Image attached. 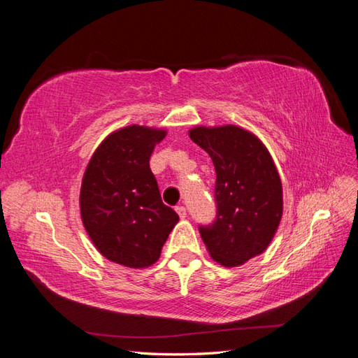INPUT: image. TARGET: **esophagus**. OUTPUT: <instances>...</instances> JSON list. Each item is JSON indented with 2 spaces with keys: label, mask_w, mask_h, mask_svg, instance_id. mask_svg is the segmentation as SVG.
Returning a JSON list of instances; mask_svg holds the SVG:
<instances>
[{
  "label": "esophagus",
  "mask_w": 358,
  "mask_h": 358,
  "mask_svg": "<svg viewBox=\"0 0 358 358\" xmlns=\"http://www.w3.org/2000/svg\"><path fill=\"white\" fill-rule=\"evenodd\" d=\"M176 212H178V215H179V218H180V220L187 218V209L183 208V206H178V208H176Z\"/></svg>",
  "instance_id": "1"
}]
</instances>
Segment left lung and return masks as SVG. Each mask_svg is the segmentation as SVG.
I'll list each match as a JSON object with an SVG mask.
<instances>
[{
	"mask_svg": "<svg viewBox=\"0 0 358 358\" xmlns=\"http://www.w3.org/2000/svg\"><path fill=\"white\" fill-rule=\"evenodd\" d=\"M209 154L216 171L218 212L212 225L200 227L213 262L237 267L263 254L284 212L282 182L266 145L239 125L204 127L188 131Z\"/></svg>",
	"mask_w": 358,
	"mask_h": 358,
	"instance_id": "left-lung-1",
	"label": "left lung"
}]
</instances>
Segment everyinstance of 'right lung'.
I'll use <instances>...</instances> for the list:
<instances>
[{"label":"right lung","mask_w":358,"mask_h":358,"mask_svg":"<svg viewBox=\"0 0 358 358\" xmlns=\"http://www.w3.org/2000/svg\"><path fill=\"white\" fill-rule=\"evenodd\" d=\"M167 129L128 125L110 133L85 169L79 206L91 242L109 262L145 268L179 221L161 200L149 158Z\"/></svg>","instance_id":"add662e5"}]
</instances>
